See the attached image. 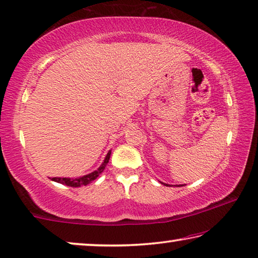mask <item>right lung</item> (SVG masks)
Segmentation results:
<instances>
[{
    "label": "right lung",
    "mask_w": 258,
    "mask_h": 258,
    "mask_svg": "<svg viewBox=\"0 0 258 258\" xmlns=\"http://www.w3.org/2000/svg\"><path fill=\"white\" fill-rule=\"evenodd\" d=\"M109 157H110V151L107 153L105 160H104V162H102V165L100 166V167H99L97 170H94V172L88 174V175L78 177V179H70V177H51V180L55 182H58V183L69 185V187H82V185H86V184H89L90 182L96 180L97 177L100 175L102 172H104L106 165L108 164Z\"/></svg>",
    "instance_id": "obj_1"
}]
</instances>
